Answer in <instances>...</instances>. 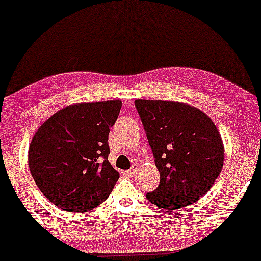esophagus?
Listing matches in <instances>:
<instances>
[{"instance_id": "obj_1", "label": "esophagus", "mask_w": 261, "mask_h": 261, "mask_svg": "<svg viewBox=\"0 0 261 261\" xmlns=\"http://www.w3.org/2000/svg\"><path fill=\"white\" fill-rule=\"evenodd\" d=\"M124 175L128 176V177H133V176L135 175V167H133L132 169H129V170L124 171Z\"/></svg>"}]
</instances>
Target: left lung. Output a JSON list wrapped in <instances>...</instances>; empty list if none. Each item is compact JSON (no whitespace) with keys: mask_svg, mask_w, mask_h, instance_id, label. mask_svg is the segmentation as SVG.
<instances>
[{"mask_svg":"<svg viewBox=\"0 0 261 261\" xmlns=\"http://www.w3.org/2000/svg\"><path fill=\"white\" fill-rule=\"evenodd\" d=\"M161 182L146 194L158 207L175 210L198 201L221 174L224 147L215 123L197 108L177 101H134Z\"/></svg>","mask_w":261,"mask_h":261,"instance_id":"8db88e82","label":"left lung"}]
</instances>
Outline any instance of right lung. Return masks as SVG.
<instances>
[{
	"label": "right lung",
	"instance_id": "1",
	"mask_svg": "<svg viewBox=\"0 0 261 261\" xmlns=\"http://www.w3.org/2000/svg\"><path fill=\"white\" fill-rule=\"evenodd\" d=\"M120 100L80 103L57 111L32 138L29 167L40 192L67 212L104 202L120 177L108 161Z\"/></svg>",
	"mask_w": 261,
	"mask_h": 261
}]
</instances>
